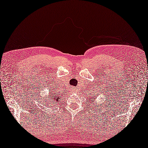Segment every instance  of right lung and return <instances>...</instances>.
Returning a JSON list of instances; mask_svg holds the SVG:
<instances>
[{
    "instance_id": "obj_1",
    "label": "right lung",
    "mask_w": 148,
    "mask_h": 148,
    "mask_svg": "<svg viewBox=\"0 0 148 148\" xmlns=\"http://www.w3.org/2000/svg\"><path fill=\"white\" fill-rule=\"evenodd\" d=\"M51 90H53V91H51ZM53 91H54V90H49V92H51L49 93V95H48V99L49 100H50V102H55L56 103V102H58L60 100V97L58 95V94H56L55 93L53 92Z\"/></svg>"
}]
</instances>
